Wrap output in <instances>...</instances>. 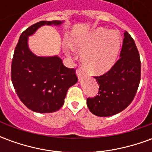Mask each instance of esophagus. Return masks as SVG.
Instances as JSON below:
<instances>
[{
    "instance_id": "obj_1",
    "label": "esophagus",
    "mask_w": 152,
    "mask_h": 152,
    "mask_svg": "<svg viewBox=\"0 0 152 152\" xmlns=\"http://www.w3.org/2000/svg\"><path fill=\"white\" fill-rule=\"evenodd\" d=\"M76 76L78 77V79H80L83 76V72H81V70L80 69H77L76 70Z\"/></svg>"
}]
</instances>
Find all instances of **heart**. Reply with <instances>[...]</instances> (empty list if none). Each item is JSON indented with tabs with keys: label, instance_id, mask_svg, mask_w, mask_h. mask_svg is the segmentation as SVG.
Here are the masks:
<instances>
[{
	"label": "heart",
	"instance_id": "b5f03b06",
	"mask_svg": "<svg viewBox=\"0 0 152 152\" xmlns=\"http://www.w3.org/2000/svg\"><path fill=\"white\" fill-rule=\"evenodd\" d=\"M121 37L117 31L98 28L80 37L74 38L71 45L82 52L80 60L84 68L93 75H102L112 69L116 63L121 50ZM70 55L69 46L64 47Z\"/></svg>",
	"mask_w": 152,
	"mask_h": 152
}]
</instances>
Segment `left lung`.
I'll list each match as a JSON object with an SVG mask.
<instances>
[{
	"instance_id": "obj_1",
	"label": "left lung",
	"mask_w": 152,
	"mask_h": 152,
	"mask_svg": "<svg viewBox=\"0 0 152 152\" xmlns=\"http://www.w3.org/2000/svg\"><path fill=\"white\" fill-rule=\"evenodd\" d=\"M120 57L112 69L94 78L99 83V95L87 99L93 114L100 117L115 115L129 105L137 93L141 78V62L135 42L127 31Z\"/></svg>"
}]
</instances>
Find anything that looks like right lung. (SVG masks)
<instances>
[{
  "label": "right lung",
  "instance_id": "1",
  "mask_svg": "<svg viewBox=\"0 0 152 152\" xmlns=\"http://www.w3.org/2000/svg\"><path fill=\"white\" fill-rule=\"evenodd\" d=\"M63 21H40L20 36L12 60L11 80L18 98L28 108L39 113L57 112L67 90L77 82L76 72L67 68L58 55L37 56L28 46L31 37L42 26H60Z\"/></svg>",
  "mask_w": 152,
  "mask_h": 152
}]
</instances>
